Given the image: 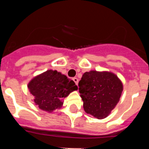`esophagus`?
<instances>
[{
    "instance_id": "esophagus-1",
    "label": "esophagus",
    "mask_w": 149,
    "mask_h": 149,
    "mask_svg": "<svg viewBox=\"0 0 149 149\" xmlns=\"http://www.w3.org/2000/svg\"><path fill=\"white\" fill-rule=\"evenodd\" d=\"M73 81H74V82L75 83L76 85H77V84H78V79H77V77H74Z\"/></svg>"
}]
</instances>
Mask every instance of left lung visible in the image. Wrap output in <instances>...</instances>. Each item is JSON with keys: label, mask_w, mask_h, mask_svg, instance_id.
Wrapping results in <instances>:
<instances>
[{"label": "left lung", "mask_w": 149, "mask_h": 149, "mask_svg": "<svg viewBox=\"0 0 149 149\" xmlns=\"http://www.w3.org/2000/svg\"><path fill=\"white\" fill-rule=\"evenodd\" d=\"M78 86L84 110L98 119L109 116L119 101L123 90L122 81L110 72H85Z\"/></svg>", "instance_id": "8db88e82"}]
</instances>
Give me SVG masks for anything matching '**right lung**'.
<instances>
[{"mask_svg":"<svg viewBox=\"0 0 149 149\" xmlns=\"http://www.w3.org/2000/svg\"><path fill=\"white\" fill-rule=\"evenodd\" d=\"M27 87L34 96L35 104L48 113L61 108L63 99L77 89L73 81L56 70H48L34 77Z\"/></svg>","mask_w":149,"mask_h":149,"instance_id":"1","label":"right lung"}]
</instances>
